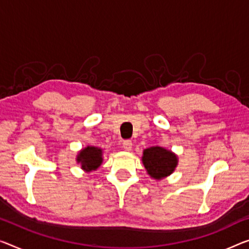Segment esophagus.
Segmentation results:
<instances>
[{"label":"esophagus","mask_w":249,"mask_h":249,"mask_svg":"<svg viewBox=\"0 0 249 249\" xmlns=\"http://www.w3.org/2000/svg\"><path fill=\"white\" fill-rule=\"evenodd\" d=\"M132 145H133V144H132L131 141L126 140V141H124V142H123V150L129 152V151L132 150Z\"/></svg>","instance_id":"obj_1"}]
</instances>
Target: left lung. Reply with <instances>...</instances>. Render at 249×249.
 I'll list each match as a JSON object with an SVG mask.
<instances>
[{"label":"left lung","instance_id":"obj_1","mask_svg":"<svg viewBox=\"0 0 249 249\" xmlns=\"http://www.w3.org/2000/svg\"><path fill=\"white\" fill-rule=\"evenodd\" d=\"M142 163L152 179L162 180L174 172L179 159L176 153L164 147L151 146L143 151Z\"/></svg>","mask_w":249,"mask_h":249}]
</instances>
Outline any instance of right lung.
<instances>
[{"instance_id": "add662e5", "label": "right lung", "mask_w": 249, "mask_h": 249, "mask_svg": "<svg viewBox=\"0 0 249 249\" xmlns=\"http://www.w3.org/2000/svg\"><path fill=\"white\" fill-rule=\"evenodd\" d=\"M77 163H79L81 169L86 172L96 171L102 165L104 161L103 150L97 146H86L78 152L76 157Z\"/></svg>"}]
</instances>
